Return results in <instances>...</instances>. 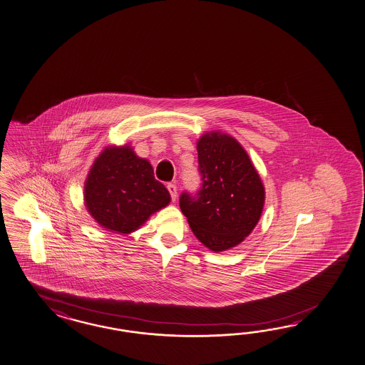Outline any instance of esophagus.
Returning <instances> with one entry per match:
<instances>
[{
	"mask_svg": "<svg viewBox=\"0 0 365 365\" xmlns=\"http://www.w3.org/2000/svg\"><path fill=\"white\" fill-rule=\"evenodd\" d=\"M168 190H169L173 202H175V200H177V195H178V187H177L175 183H169V185H168Z\"/></svg>",
	"mask_w": 365,
	"mask_h": 365,
	"instance_id": "34e87169",
	"label": "esophagus"
}]
</instances>
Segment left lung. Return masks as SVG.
<instances>
[{
    "label": "left lung",
    "mask_w": 365,
    "mask_h": 365,
    "mask_svg": "<svg viewBox=\"0 0 365 365\" xmlns=\"http://www.w3.org/2000/svg\"><path fill=\"white\" fill-rule=\"evenodd\" d=\"M196 150L203 185L196 196L183 192L179 205L196 239L217 253L239 245L255 230L265 187L248 153L230 134L207 132Z\"/></svg>",
    "instance_id": "1"
}]
</instances>
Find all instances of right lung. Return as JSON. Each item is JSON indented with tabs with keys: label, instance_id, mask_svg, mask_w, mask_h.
Returning <instances> with one entry per match:
<instances>
[{
	"label": "right lung",
	"instance_id": "right-lung-1",
	"mask_svg": "<svg viewBox=\"0 0 365 365\" xmlns=\"http://www.w3.org/2000/svg\"><path fill=\"white\" fill-rule=\"evenodd\" d=\"M168 188L154 178L150 162L130 145L107 146L98 154L84 182V205L108 232L129 235L166 205Z\"/></svg>",
	"mask_w": 365,
	"mask_h": 365
}]
</instances>
